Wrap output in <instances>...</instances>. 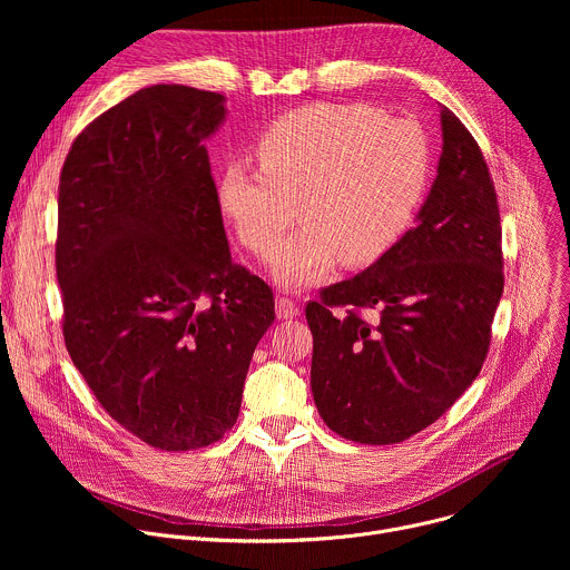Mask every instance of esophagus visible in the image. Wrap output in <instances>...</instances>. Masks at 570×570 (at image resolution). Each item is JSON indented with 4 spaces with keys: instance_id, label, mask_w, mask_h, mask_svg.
Segmentation results:
<instances>
[{
    "instance_id": "obj_1",
    "label": "esophagus",
    "mask_w": 570,
    "mask_h": 570,
    "mask_svg": "<svg viewBox=\"0 0 570 570\" xmlns=\"http://www.w3.org/2000/svg\"><path fill=\"white\" fill-rule=\"evenodd\" d=\"M275 313H277L279 320H291L299 313V306L288 297H277L275 299Z\"/></svg>"
}]
</instances>
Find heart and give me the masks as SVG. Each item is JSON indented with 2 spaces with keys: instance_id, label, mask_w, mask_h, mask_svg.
Wrapping results in <instances>:
<instances>
[{
  "instance_id": "b5f03b06",
  "label": "heart",
  "mask_w": 570,
  "mask_h": 570,
  "mask_svg": "<svg viewBox=\"0 0 570 570\" xmlns=\"http://www.w3.org/2000/svg\"><path fill=\"white\" fill-rule=\"evenodd\" d=\"M259 169L229 165L216 203L243 246L274 253L295 215L305 223L271 259L273 279L306 288L334 264L365 266L409 229L429 185L424 130L365 104H313L273 121L255 144Z\"/></svg>"
}]
</instances>
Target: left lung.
Segmentation results:
<instances>
[{"label":"left lung","mask_w":570,"mask_h":570,"mask_svg":"<svg viewBox=\"0 0 570 570\" xmlns=\"http://www.w3.org/2000/svg\"><path fill=\"white\" fill-rule=\"evenodd\" d=\"M442 155L415 227L361 275L306 304L311 392L334 433L394 444L442 417L478 376L503 295L501 214L487 161L444 106ZM334 305L372 307L374 323Z\"/></svg>","instance_id":"left-lung-1"}]
</instances>
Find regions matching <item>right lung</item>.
Listing matches in <instances>:
<instances>
[{"label":"right lung","instance_id":"right-lung-1","mask_svg":"<svg viewBox=\"0 0 570 570\" xmlns=\"http://www.w3.org/2000/svg\"><path fill=\"white\" fill-rule=\"evenodd\" d=\"M225 97L150 86L80 132L58 187L67 352L108 415L161 451L220 440L273 291L232 262L205 141Z\"/></svg>","mask_w":570,"mask_h":570}]
</instances>
